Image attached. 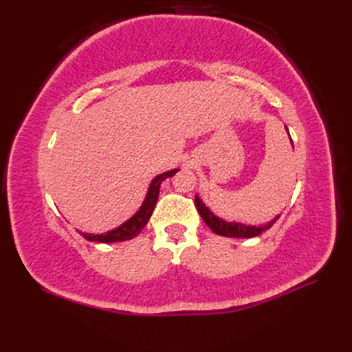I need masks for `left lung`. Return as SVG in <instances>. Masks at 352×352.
Instances as JSON below:
<instances>
[{"label": "left lung", "mask_w": 352, "mask_h": 352, "mask_svg": "<svg viewBox=\"0 0 352 352\" xmlns=\"http://www.w3.org/2000/svg\"><path fill=\"white\" fill-rule=\"evenodd\" d=\"M287 130V126H286ZM289 133V130H287ZM290 138V136H289ZM292 142V139H290ZM294 146V144H292ZM195 206L198 208V213L201 214V218L207 223V227L210 228L213 233L219 234V236H226V237H245V239H250V237H256L258 234L263 233V231L271 228L274 223L278 221V218L281 214H276L272 221H269L265 226H246V223H241V222H228L226 219H221L216 216L210 208H208L204 203L203 199H201L198 195H195Z\"/></svg>", "instance_id": "left-lung-1"}]
</instances>
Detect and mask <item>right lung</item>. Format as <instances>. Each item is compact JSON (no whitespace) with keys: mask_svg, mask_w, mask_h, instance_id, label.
Returning a JSON list of instances; mask_svg holds the SVG:
<instances>
[{"mask_svg":"<svg viewBox=\"0 0 352 352\" xmlns=\"http://www.w3.org/2000/svg\"><path fill=\"white\" fill-rule=\"evenodd\" d=\"M177 172H178V169H172V170L163 172V174H159L157 177H154L151 184H149V188H148L144 203H142V206L139 207V210L134 213L129 221L121 223L118 228L110 230V231H107V233H102V234L81 233V231H78V233L85 239H87L89 242H100V243L124 242V241H130V239L136 237L140 231L144 230L149 218H151L157 199H159L160 184L163 183V180H166L168 177L175 175Z\"/></svg>","mask_w":352,"mask_h":352,"instance_id":"right-lung-1","label":"right lung"}]
</instances>
